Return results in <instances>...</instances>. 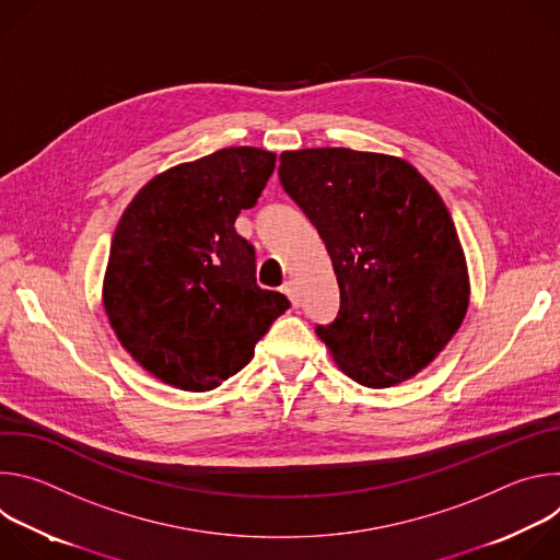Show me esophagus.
I'll return each instance as SVG.
<instances>
[{"mask_svg":"<svg viewBox=\"0 0 560 560\" xmlns=\"http://www.w3.org/2000/svg\"><path fill=\"white\" fill-rule=\"evenodd\" d=\"M283 292L288 294L292 307H299V292H296V285H294L292 281H285V283H283Z\"/></svg>","mask_w":560,"mask_h":560,"instance_id":"1","label":"esophagus"}]
</instances>
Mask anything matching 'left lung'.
Here are the masks:
<instances>
[{
    "mask_svg": "<svg viewBox=\"0 0 560 560\" xmlns=\"http://www.w3.org/2000/svg\"><path fill=\"white\" fill-rule=\"evenodd\" d=\"M279 159L281 186L324 238L341 292L318 339L365 387L412 378L450 343L469 305L465 255L443 199L392 154L305 148Z\"/></svg>",
    "mask_w": 560,
    "mask_h": 560,
    "instance_id": "8db88e82",
    "label": "left lung"
}]
</instances>
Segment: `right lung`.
I'll use <instances>...</instances> for the list:
<instances>
[{
	"mask_svg": "<svg viewBox=\"0 0 560 560\" xmlns=\"http://www.w3.org/2000/svg\"><path fill=\"white\" fill-rule=\"evenodd\" d=\"M275 162L261 148H223L156 175L124 210L104 310L126 352L159 381L188 392L221 385L290 307L257 285L255 248L234 230Z\"/></svg>",
	"mask_w": 560,
	"mask_h": 560,
	"instance_id": "right-lung-1",
	"label": "right lung"
}]
</instances>
